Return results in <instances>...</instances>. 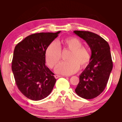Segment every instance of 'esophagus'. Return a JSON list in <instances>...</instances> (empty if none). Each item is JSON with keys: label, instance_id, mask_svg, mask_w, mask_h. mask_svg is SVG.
I'll list each match as a JSON object with an SVG mask.
<instances>
[{"label": "esophagus", "instance_id": "obj_1", "mask_svg": "<svg viewBox=\"0 0 122 122\" xmlns=\"http://www.w3.org/2000/svg\"><path fill=\"white\" fill-rule=\"evenodd\" d=\"M54 76H55V78H59V77H62V76H61V75H55Z\"/></svg>", "mask_w": 122, "mask_h": 122}]
</instances>
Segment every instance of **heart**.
I'll return each mask as SVG.
<instances>
[{"label":"heart","mask_w":122,"mask_h":122,"mask_svg":"<svg viewBox=\"0 0 122 122\" xmlns=\"http://www.w3.org/2000/svg\"><path fill=\"white\" fill-rule=\"evenodd\" d=\"M65 48L71 51L68 60L60 63L55 68L57 74L69 75L75 73L80 68L85 67L89 62L91 55L89 51L82 47V43L75 37H70L62 41ZM46 60L51 68H54L58 63L61 58V49L59 42L56 41L51 42L47 48L45 53Z\"/></svg>","instance_id":"1"}]
</instances>
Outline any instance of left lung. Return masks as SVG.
I'll list each match as a JSON object with an SVG mask.
<instances>
[{"label":"left lung","instance_id":"left-lung-1","mask_svg":"<svg viewBox=\"0 0 122 122\" xmlns=\"http://www.w3.org/2000/svg\"><path fill=\"white\" fill-rule=\"evenodd\" d=\"M74 33L86 41L92 51L89 63L80 75L75 91L82 98L92 99L102 93L108 83L113 65L110 48L108 43L95 33L82 30Z\"/></svg>","mask_w":122,"mask_h":122}]
</instances>
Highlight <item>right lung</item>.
Instances as JSON below:
<instances>
[{"label":"right lung","instance_id":"obj_1","mask_svg":"<svg viewBox=\"0 0 122 122\" xmlns=\"http://www.w3.org/2000/svg\"><path fill=\"white\" fill-rule=\"evenodd\" d=\"M60 32L33 34L15 47L12 71L19 90L30 100L46 98L55 85L54 74L45 65V53Z\"/></svg>","mask_w":122,"mask_h":122}]
</instances>
